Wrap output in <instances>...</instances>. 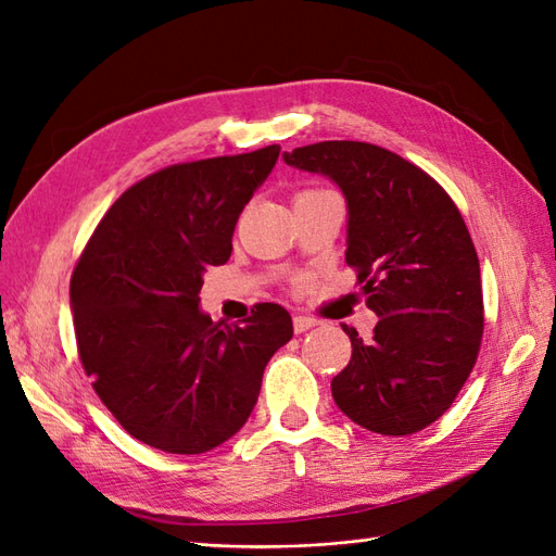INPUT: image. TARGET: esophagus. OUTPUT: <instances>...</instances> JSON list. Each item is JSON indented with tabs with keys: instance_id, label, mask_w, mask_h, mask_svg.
Segmentation results:
<instances>
[{
	"instance_id": "obj_1",
	"label": "esophagus",
	"mask_w": 556,
	"mask_h": 556,
	"mask_svg": "<svg viewBox=\"0 0 556 556\" xmlns=\"http://www.w3.org/2000/svg\"><path fill=\"white\" fill-rule=\"evenodd\" d=\"M313 327H317V319L315 317H303V315H295L293 317V331L295 333H303V331L313 329Z\"/></svg>"
}]
</instances>
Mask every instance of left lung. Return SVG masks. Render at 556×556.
Masks as SVG:
<instances>
[{
	"label": "left lung",
	"instance_id": "8db88e82",
	"mask_svg": "<svg viewBox=\"0 0 556 556\" xmlns=\"http://www.w3.org/2000/svg\"><path fill=\"white\" fill-rule=\"evenodd\" d=\"M283 161L341 187L345 263L379 317L371 341L343 325L353 355L333 400L374 433L426 429L455 403L483 337L479 255L459 208L429 173L367 141H317Z\"/></svg>",
	"mask_w": 556,
	"mask_h": 556
}]
</instances>
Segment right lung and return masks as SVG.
Returning a JSON list of instances; mask_svg holds the SVG:
<instances>
[{
  "instance_id": "add662e5",
  "label": "right lung",
  "mask_w": 556,
  "mask_h": 556,
  "mask_svg": "<svg viewBox=\"0 0 556 556\" xmlns=\"http://www.w3.org/2000/svg\"><path fill=\"white\" fill-rule=\"evenodd\" d=\"M279 151L177 163L139 179L101 217L73 269L85 374L123 429L163 453H208L235 435L269 357L293 337L277 303H257L241 325L199 309L203 273L229 261L237 219Z\"/></svg>"
}]
</instances>
